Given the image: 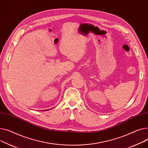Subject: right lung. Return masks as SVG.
Listing matches in <instances>:
<instances>
[{"mask_svg": "<svg viewBox=\"0 0 148 148\" xmlns=\"http://www.w3.org/2000/svg\"><path fill=\"white\" fill-rule=\"evenodd\" d=\"M44 111H45V110H44Z\"/></svg>", "mask_w": 148, "mask_h": 148, "instance_id": "right-lung-1", "label": "right lung"}]
</instances>
